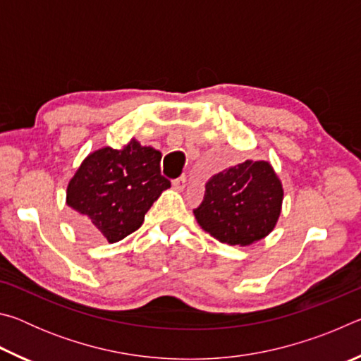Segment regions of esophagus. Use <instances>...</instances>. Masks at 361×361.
<instances>
[{
    "label": "esophagus",
    "mask_w": 361,
    "mask_h": 361,
    "mask_svg": "<svg viewBox=\"0 0 361 361\" xmlns=\"http://www.w3.org/2000/svg\"><path fill=\"white\" fill-rule=\"evenodd\" d=\"M172 186L175 191H183L186 186V176H180V178H176L172 181Z\"/></svg>",
    "instance_id": "esophagus-1"
}]
</instances>
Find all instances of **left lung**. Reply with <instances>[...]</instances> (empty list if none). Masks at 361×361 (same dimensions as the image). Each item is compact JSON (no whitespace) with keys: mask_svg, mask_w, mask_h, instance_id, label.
Returning <instances> with one entry per match:
<instances>
[{"mask_svg":"<svg viewBox=\"0 0 361 361\" xmlns=\"http://www.w3.org/2000/svg\"><path fill=\"white\" fill-rule=\"evenodd\" d=\"M283 186L271 164L245 161L213 175L194 210L200 228L221 243L247 247L276 228Z\"/></svg>","mask_w":361,"mask_h":361,"instance_id":"8db88e82","label":"left lung"}]
</instances>
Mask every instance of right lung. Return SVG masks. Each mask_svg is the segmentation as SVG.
<instances>
[{"label": "right lung", "mask_w": 361, "mask_h": 361, "mask_svg": "<svg viewBox=\"0 0 361 361\" xmlns=\"http://www.w3.org/2000/svg\"><path fill=\"white\" fill-rule=\"evenodd\" d=\"M161 151L132 138L122 149L100 148L84 159L66 186L76 228L90 239L119 242L137 231L170 181L161 175Z\"/></svg>", "instance_id": "1"}]
</instances>
